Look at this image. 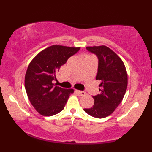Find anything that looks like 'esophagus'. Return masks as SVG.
<instances>
[{"label":"esophagus","mask_w":152,"mask_h":152,"mask_svg":"<svg viewBox=\"0 0 152 152\" xmlns=\"http://www.w3.org/2000/svg\"><path fill=\"white\" fill-rule=\"evenodd\" d=\"M76 93L77 94L78 96H85V95H86V92L83 91L76 90Z\"/></svg>","instance_id":"34e87169"}]
</instances>
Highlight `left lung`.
<instances>
[{"label":"left lung","mask_w":152,"mask_h":152,"mask_svg":"<svg viewBox=\"0 0 152 152\" xmlns=\"http://www.w3.org/2000/svg\"><path fill=\"white\" fill-rule=\"evenodd\" d=\"M86 49L98 58L96 80L101 81V94L93 96L94 105L92 107L83 110L93 117L105 118L114 112L126 93L128 83L126 68L117 54L109 47L88 46Z\"/></svg>","instance_id":"left-lung-1"}]
</instances>
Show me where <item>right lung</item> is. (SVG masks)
<instances>
[{
	"label": "right lung",
	"mask_w": 152,
	"mask_h": 152,
	"mask_svg": "<svg viewBox=\"0 0 152 152\" xmlns=\"http://www.w3.org/2000/svg\"><path fill=\"white\" fill-rule=\"evenodd\" d=\"M80 47L58 45L45 48L31 61L25 76L27 96L34 109L42 116H50L64 109L74 89L61 88L53 83L56 72Z\"/></svg>",
	"instance_id": "add662e5"
}]
</instances>
